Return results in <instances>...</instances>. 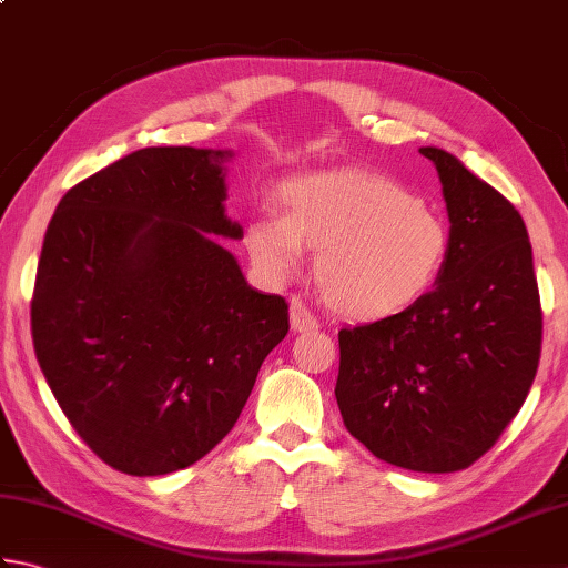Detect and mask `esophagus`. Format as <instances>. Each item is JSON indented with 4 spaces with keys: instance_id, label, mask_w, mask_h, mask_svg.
<instances>
[{
    "instance_id": "obj_1",
    "label": "esophagus",
    "mask_w": 568,
    "mask_h": 568,
    "mask_svg": "<svg viewBox=\"0 0 568 568\" xmlns=\"http://www.w3.org/2000/svg\"><path fill=\"white\" fill-rule=\"evenodd\" d=\"M291 327H293V332H312L320 327L317 317L312 315L300 297L291 300Z\"/></svg>"
}]
</instances>
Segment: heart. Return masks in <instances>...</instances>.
Masks as SVG:
<instances>
[{
  "mask_svg": "<svg viewBox=\"0 0 568 568\" xmlns=\"http://www.w3.org/2000/svg\"><path fill=\"white\" fill-rule=\"evenodd\" d=\"M283 212L251 216L253 265L285 281L317 248L315 283L334 312L376 322L425 300L446 268L452 229L413 192L381 173L344 168L295 175L277 190Z\"/></svg>",
  "mask_w": 568,
  "mask_h": 568,
  "instance_id": "b5f03b06",
  "label": "heart"
}]
</instances>
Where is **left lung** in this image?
Segmentation results:
<instances>
[{
  "label": "left lung",
  "mask_w": 568,
  "mask_h": 568,
  "mask_svg": "<svg viewBox=\"0 0 568 568\" xmlns=\"http://www.w3.org/2000/svg\"><path fill=\"white\" fill-rule=\"evenodd\" d=\"M452 253L417 305L339 332L336 405L381 462L452 474L484 456L532 388L541 307L520 212L442 149Z\"/></svg>",
  "instance_id": "obj_1"
}]
</instances>
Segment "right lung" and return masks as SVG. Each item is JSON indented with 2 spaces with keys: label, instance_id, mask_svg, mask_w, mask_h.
I'll return each mask as SVG.
<instances>
[{
  "label": "right lung",
  "instance_id": "1",
  "mask_svg": "<svg viewBox=\"0 0 568 568\" xmlns=\"http://www.w3.org/2000/svg\"><path fill=\"white\" fill-rule=\"evenodd\" d=\"M234 151L151 146L58 202L31 300L36 358L82 442L129 476L187 468L234 427L287 303L215 236Z\"/></svg>",
  "mask_w": 568,
  "mask_h": 568
}]
</instances>
